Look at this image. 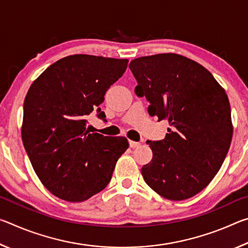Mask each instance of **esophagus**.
I'll use <instances>...</instances> for the list:
<instances>
[{"label":"esophagus","mask_w":248,"mask_h":248,"mask_svg":"<svg viewBox=\"0 0 248 248\" xmlns=\"http://www.w3.org/2000/svg\"><path fill=\"white\" fill-rule=\"evenodd\" d=\"M129 145H130V148L134 149V148H138V146H140L141 143H140V142H136V141H131V140H130V141H129Z\"/></svg>","instance_id":"esophagus-1"}]
</instances>
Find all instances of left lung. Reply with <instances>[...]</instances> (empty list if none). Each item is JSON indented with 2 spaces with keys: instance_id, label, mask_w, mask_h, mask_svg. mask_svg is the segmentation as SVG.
<instances>
[{
  "instance_id": "1",
  "label": "left lung",
  "mask_w": 248,
  "mask_h": 248,
  "mask_svg": "<svg viewBox=\"0 0 248 248\" xmlns=\"http://www.w3.org/2000/svg\"><path fill=\"white\" fill-rule=\"evenodd\" d=\"M129 68L149 114L170 127L164 140L146 141L153 157L142 166L143 179L163 198H191L215 178L230 149L228 95L204 66L177 53L137 58Z\"/></svg>"
}]
</instances>
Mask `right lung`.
Here are the masks:
<instances>
[{
	"instance_id": "obj_1",
	"label": "right lung",
	"mask_w": 248,
	"mask_h": 248,
	"mask_svg": "<svg viewBox=\"0 0 248 248\" xmlns=\"http://www.w3.org/2000/svg\"><path fill=\"white\" fill-rule=\"evenodd\" d=\"M128 59L73 54L54 62L29 87L24 102L22 140L32 169L58 198L81 202L110 182L129 148L123 137L90 133L87 116L128 66Z\"/></svg>"
}]
</instances>
